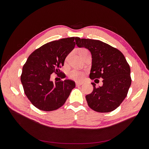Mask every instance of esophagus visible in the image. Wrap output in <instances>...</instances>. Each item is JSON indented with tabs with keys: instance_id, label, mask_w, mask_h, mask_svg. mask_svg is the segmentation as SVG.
<instances>
[{
	"instance_id": "1",
	"label": "esophagus",
	"mask_w": 149,
	"mask_h": 149,
	"mask_svg": "<svg viewBox=\"0 0 149 149\" xmlns=\"http://www.w3.org/2000/svg\"><path fill=\"white\" fill-rule=\"evenodd\" d=\"M75 84H76L77 86H79L82 85V84H83V82H76Z\"/></svg>"
}]
</instances>
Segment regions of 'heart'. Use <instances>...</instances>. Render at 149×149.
I'll list each match as a JSON object with an SVG mask.
<instances>
[{"mask_svg":"<svg viewBox=\"0 0 149 149\" xmlns=\"http://www.w3.org/2000/svg\"><path fill=\"white\" fill-rule=\"evenodd\" d=\"M89 54V51L86 48H81L79 50V54L82 58ZM68 76L71 80L75 81H81L84 79V73L82 71H80V70L72 69L68 72Z\"/></svg>","mask_w":149,"mask_h":149,"instance_id":"1","label":"heart"}]
</instances>
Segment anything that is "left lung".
<instances>
[{
	"instance_id": "1",
	"label": "left lung",
	"mask_w": 149,
	"mask_h": 149,
	"mask_svg": "<svg viewBox=\"0 0 149 149\" xmlns=\"http://www.w3.org/2000/svg\"><path fill=\"white\" fill-rule=\"evenodd\" d=\"M79 48H87L92 55L90 79H103L102 86L96 88L86 96L88 106L98 112L114 111L126 97L132 79L130 68L123 53L115 48L97 40L78 37Z\"/></svg>"
}]
</instances>
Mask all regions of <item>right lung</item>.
Here are the masks:
<instances>
[{"label": "right lung", "mask_w": 149, "mask_h": 149, "mask_svg": "<svg viewBox=\"0 0 149 149\" xmlns=\"http://www.w3.org/2000/svg\"><path fill=\"white\" fill-rule=\"evenodd\" d=\"M77 38L68 37L46 43L31 53L23 65L20 77L23 90L31 103L40 110L52 111L60 108L75 87L72 80L54 83L50 78L54 72L61 79L65 77L60 68L74 49Z\"/></svg>", "instance_id": "obj_1"}]
</instances>
